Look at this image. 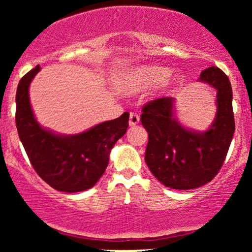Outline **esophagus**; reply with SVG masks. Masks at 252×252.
<instances>
[{
  "instance_id": "obj_1",
  "label": "esophagus",
  "mask_w": 252,
  "mask_h": 252,
  "mask_svg": "<svg viewBox=\"0 0 252 252\" xmlns=\"http://www.w3.org/2000/svg\"><path fill=\"white\" fill-rule=\"evenodd\" d=\"M138 122H140V116H138V114H136V112H130V116H129L130 126H136V124H138Z\"/></svg>"
}]
</instances>
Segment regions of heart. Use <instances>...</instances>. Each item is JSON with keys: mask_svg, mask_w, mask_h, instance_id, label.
<instances>
[{"mask_svg": "<svg viewBox=\"0 0 252 252\" xmlns=\"http://www.w3.org/2000/svg\"><path fill=\"white\" fill-rule=\"evenodd\" d=\"M168 76L169 70L162 66H141L128 72L121 80L120 86L124 91L137 92L160 84H176L179 82V77Z\"/></svg>", "mask_w": 252, "mask_h": 252, "instance_id": "heart-1", "label": "heart"}]
</instances>
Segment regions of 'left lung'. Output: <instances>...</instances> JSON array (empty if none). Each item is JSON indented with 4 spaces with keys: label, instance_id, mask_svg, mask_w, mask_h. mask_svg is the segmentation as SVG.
I'll return each mask as SVG.
<instances>
[{
    "label": "left lung",
    "instance_id": "8db88e82",
    "mask_svg": "<svg viewBox=\"0 0 252 252\" xmlns=\"http://www.w3.org/2000/svg\"><path fill=\"white\" fill-rule=\"evenodd\" d=\"M199 80L217 89L215 123L205 132L185 129L173 117V98L161 97L144 104L141 123L148 131L147 166L164 186L198 189L218 174L235 132L232 88L220 68L211 66Z\"/></svg>",
    "mask_w": 252,
    "mask_h": 252
}]
</instances>
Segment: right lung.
<instances>
[{"label": "right lung", "mask_w": 252, "mask_h": 252, "mask_svg": "<svg viewBox=\"0 0 252 252\" xmlns=\"http://www.w3.org/2000/svg\"><path fill=\"white\" fill-rule=\"evenodd\" d=\"M39 71L37 65L17 85L15 122L20 140L34 170L54 189L76 193L91 189L105 172L110 150L126 134L129 114L82 134H53L37 124L31 108L28 89Z\"/></svg>", "instance_id": "1"}]
</instances>
